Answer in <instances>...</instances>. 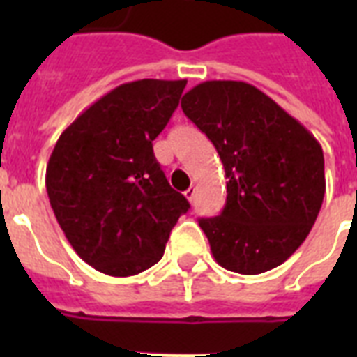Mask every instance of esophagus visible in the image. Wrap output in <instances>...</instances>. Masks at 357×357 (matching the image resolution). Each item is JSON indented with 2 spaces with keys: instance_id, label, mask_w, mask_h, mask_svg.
Returning <instances> with one entry per match:
<instances>
[{
  "instance_id": "esophagus-1",
  "label": "esophagus",
  "mask_w": 357,
  "mask_h": 357,
  "mask_svg": "<svg viewBox=\"0 0 357 357\" xmlns=\"http://www.w3.org/2000/svg\"><path fill=\"white\" fill-rule=\"evenodd\" d=\"M195 196H196V187H189V189L185 190V198L189 202L195 200Z\"/></svg>"
}]
</instances>
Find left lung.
Masks as SVG:
<instances>
[{
    "label": "left lung",
    "mask_w": 357,
    "mask_h": 357,
    "mask_svg": "<svg viewBox=\"0 0 357 357\" xmlns=\"http://www.w3.org/2000/svg\"><path fill=\"white\" fill-rule=\"evenodd\" d=\"M187 119L217 148L228 198L200 218L213 257L238 274L282 265L310 235L326 179L319 140L244 81H206L181 98Z\"/></svg>",
    "instance_id": "8db88e82"
}]
</instances>
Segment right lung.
Here are the masks:
<instances>
[{
	"label": "right lung",
	"mask_w": 357,
	"mask_h": 357,
	"mask_svg": "<svg viewBox=\"0 0 357 357\" xmlns=\"http://www.w3.org/2000/svg\"><path fill=\"white\" fill-rule=\"evenodd\" d=\"M187 81L116 86L70 123L46 167L59 226L81 259L109 276H133L161 259L189 202L174 190L151 142Z\"/></svg>",
	"instance_id": "obj_1"
}]
</instances>
